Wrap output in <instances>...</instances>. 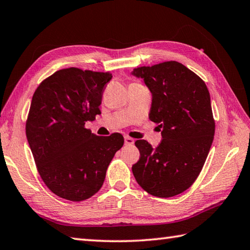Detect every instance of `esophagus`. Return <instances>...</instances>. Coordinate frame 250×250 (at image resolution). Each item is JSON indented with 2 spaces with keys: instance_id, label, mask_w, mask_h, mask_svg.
I'll return each mask as SVG.
<instances>
[{
  "instance_id": "obj_1",
  "label": "esophagus",
  "mask_w": 250,
  "mask_h": 250,
  "mask_svg": "<svg viewBox=\"0 0 250 250\" xmlns=\"http://www.w3.org/2000/svg\"><path fill=\"white\" fill-rule=\"evenodd\" d=\"M135 143V140L133 138L128 137V136H125V145L127 146H133Z\"/></svg>"
}]
</instances>
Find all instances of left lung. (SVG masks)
Returning <instances> with one entry per match:
<instances>
[{"instance_id": "left-lung-1", "label": "left lung", "mask_w": 250, "mask_h": 250, "mask_svg": "<svg viewBox=\"0 0 250 250\" xmlns=\"http://www.w3.org/2000/svg\"><path fill=\"white\" fill-rule=\"evenodd\" d=\"M131 74L143 78L152 93L149 119L162 128L157 148L147 140L135 143L140 158L133 174L150 195L176 196L194 184L212 145L209 90L198 75L175 61L137 67Z\"/></svg>"}]
</instances>
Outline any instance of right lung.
<instances>
[{
  "instance_id": "1",
  "label": "right lung",
  "mask_w": 250,
  "mask_h": 250,
  "mask_svg": "<svg viewBox=\"0 0 250 250\" xmlns=\"http://www.w3.org/2000/svg\"><path fill=\"white\" fill-rule=\"evenodd\" d=\"M111 79L110 73L64 68L45 78L32 96L27 140L42 181L61 198L83 201L95 195L123 147L119 133L103 137L84 128L101 114L103 89Z\"/></svg>"
}]
</instances>
